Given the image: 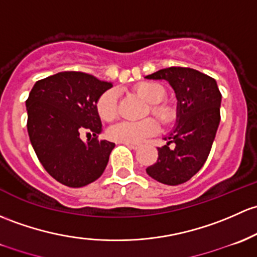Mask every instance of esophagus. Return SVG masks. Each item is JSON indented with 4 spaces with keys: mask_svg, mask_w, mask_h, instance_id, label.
<instances>
[{
    "mask_svg": "<svg viewBox=\"0 0 257 257\" xmlns=\"http://www.w3.org/2000/svg\"><path fill=\"white\" fill-rule=\"evenodd\" d=\"M124 145L128 148H131V149H133V150H137L138 148H139V145L138 144H129V143H124Z\"/></svg>",
    "mask_w": 257,
    "mask_h": 257,
    "instance_id": "1",
    "label": "esophagus"
}]
</instances>
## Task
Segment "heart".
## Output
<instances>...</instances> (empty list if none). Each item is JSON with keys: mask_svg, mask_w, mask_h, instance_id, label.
Segmentation results:
<instances>
[{"mask_svg": "<svg viewBox=\"0 0 257 257\" xmlns=\"http://www.w3.org/2000/svg\"><path fill=\"white\" fill-rule=\"evenodd\" d=\"M137 92L151 104L150 109L155 117L161 121H169L172 112L169 106L160 103L166 96V90L163 85L153 81H145L137 86ZM97 113L101 119L110 121L117 117L118 113V93L115 90H108L101 94L96 104ZM159 132V125L155 120L148 119L140 121H119L108 129V137L118 143L138 144Z\"/></svg>", "mask_w": 257, "mask_h": 257, "instance_id": "1", "label": "heart"}]
</instances>
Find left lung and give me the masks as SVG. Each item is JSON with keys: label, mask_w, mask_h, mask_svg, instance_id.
Returning <instances> with one entry per match:
<instances>
[{"label": "left lung", "mask_w": 257, "mask_h": 257, "mask_svg": "<svg viewBox=\"0 0 257 257\" xmlns=\"http://www.w3.org/2000/svg\"><path fill=\"white\" fill-rule=\"evenodd\" d=\"M145 77L167 81L177 99L176 123L164 137L166 145L159 148L158 161L147 174L164 185H181L202 169L209 155L220 121L221 94L217 81L190 67H167Z\"/></svg>", "instance_id": "left-lung-1"}]
</instances>
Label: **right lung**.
I'll return each mask as SVG.
<instances>
[{"instance_id": "right-lung-1", "label": "right lung", "mask_w": 257, "mask_h": 257, "mask_svg": "<svg viewBox=\"0 0 257 257\" xmlns=\"http://www.w3.org/2000/svg\"><path fill=\"white\" fill-rule=\"evenodd\" d=\"M112 86L83 72H58L37 81L26 101L32 147L48 174L67 187H83L106 169L115 144L97 140L102 123L96 104ZM83 130L92 141L80 140Z\"/></svg>"}]
</instances>
